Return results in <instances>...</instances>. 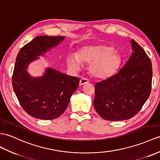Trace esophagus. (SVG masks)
<instances>
[{
	"label": "esophagus",
	"instance_id": "34e87169",
	"mask_svg": "<svg viewBox=\"0 0 160 160\" xmlns=\"http://www.w3.org/2000/svg\"><path fill=\"white\" fill-rule=\"evenodd\" d=\"M89 82V81L88 79H85V78H82V79L80 80L79 85H83L85 84H88Z\"/></svg>",
	"mask_w": 160,
	"mask_h": 160
}]
</instances>
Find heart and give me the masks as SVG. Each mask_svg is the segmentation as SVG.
Masks as SVG:
<instances>
[{"label":"heart","mask_w":160,"mask_h":160,"mask_svg":"<svg viewBox=\"0 0 160 160\" xmlns=\"http://www.w3.org/2000/svg\"><path fill=\"white\" fill-rule=\"evenodd\" d=\"M67 62L74 71L80 70L83 62L88 63L89 72L93 77L100 79H107L118 73L123 59L112 46L98 44L81 47L76 54H69Z\"/></svg>","instance_id":"heart-1"}]
</instances>
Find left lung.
Segmentation results:
<instances>
[{"mask_svg":"<svg viewBox=\"0 0 160 160\" xmlns=\"http://www.w3.org/2000/svg\"><path fill=\"white\" fill-rule=\"evenodd\" d=\"M132 53L115 75L95 85L96 112L109 121L132 118L145 103L151 89L152 64L144 49L131 40Z\"/></svg>","mask_w":160,"mask_h":160,"instance_id":"left-lung-1","label":"left lung"}]
</instances>
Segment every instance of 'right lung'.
<instances>
[{"label":"right lung","instance_id":"obj_1","mask_svg":"<svg viewBox=\"0 0 160 160\" xmlns=\"http://www.w3.org/2000/svg\"><path fill=\"white\" fill-rule=\"evenodd\" d=\"M65 37H35L19 51L12 77L15 95L24 111L33 118L56 119L67 109L70 98L78 88L79 79L47 67L42 76L33 77L29 64L56 48Z\"/></svg>","mask_w":160,"mask_h":160}]
</instances>
